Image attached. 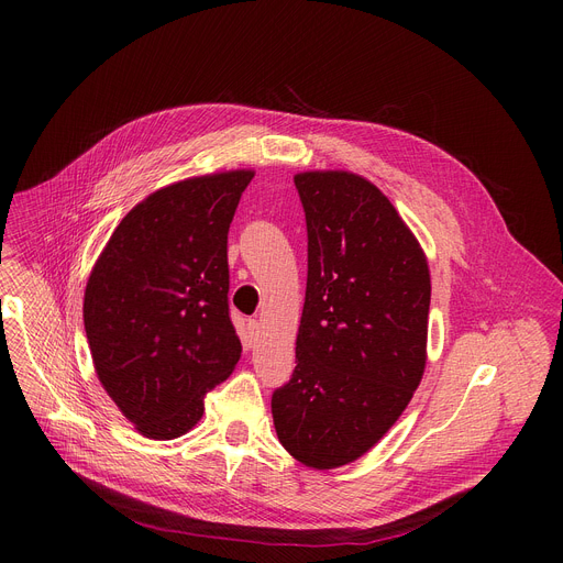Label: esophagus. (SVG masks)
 I'll return each mask as SVG.
<instances>
[{
    "mask_svg": "<svg viewBox=\"0 0 563 563\" xmlns=\"http://www.w3.org/2000/svg\"><path fill=\"white\" fill-rule=\"evenodd\" d=\"M261 336V323L258 320H250L247 323V347H252Z\"/></svg>",
    "mask_w": 563,
    "mask_h": 563,
    "instance_id": "34e87169",
    "label": "esophagus"
}]
</instances>
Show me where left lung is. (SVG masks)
I'll return each mask as SVG.
<instances>
[{"label": "left lung", "instance_id": "left-lung-1", "mask_svg": "<svg viewBox=\"0 0 563 563\" xmlns=\"http://www.w3.org/2000/svg\"><path fill=\"white\" fill-rule=\"evenodd\" d=\"M307 222L296 369L272 394L278 441L332 470L363 456L426 369L430 269L391 202L350 172L294 176Z\"/></svg>", "mask_w": 563, "mask_h": 563}]
</instances>
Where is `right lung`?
<instances>
[{"label": "right lung", "instance_id": "right-lung-1", "mask_svg": "<svg viewBox=\"0 0 563 563\" xmlns=\"http://www.w3.org/2000/svg\"><path fill=\"white\" fill-rule=\"evenodd\" d=\"M252 178L240 169L151 194L89 276L85 330L98 378L148 439L189 432L243 352L229 316L227 233Z\"/></svg>", "mask_w": 563, "mask_h": 563}]
</instances>
